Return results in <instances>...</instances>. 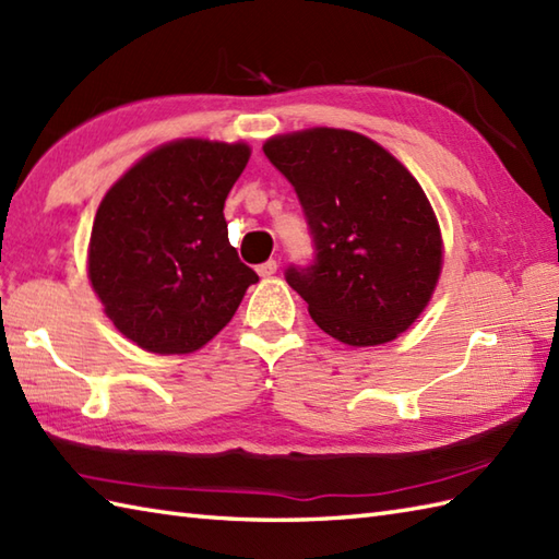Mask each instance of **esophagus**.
I'll use <instances>...</instances> for the list:
<instances>
[{"instance_id":"34e87169","label":"esophagus","mask_w":559,"mask_h":559,"mask_svg":"<svg viewBox=\"0 0 559 559\" xmlns=\"http://www.w3.org/2000/svg\"><path fill=\"white\" fill-rule=\"evenodd\" d=\"M276 271H278V261L276 259H269V261H264V264L257 266L259 276H273V273H276Z\"/></svg>"}]
</instances>
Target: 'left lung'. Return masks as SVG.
<instances>
[{
  "label": "left lung",
  "mask_w": 559,
  "mask_h": 559,
  "mask_svg": "<svg viewBox=\"0 0 559 559\" xmlns=\"http://www.w3.org/2000/svg\"><path fill=\"white\" fill-rule=\"evenodd\" d=\"M266 158L305 213L314 259L286 281L314 324L348 346L403 334L430 302L442 237L418 180L372 139L346 129L273 136Z\"/></svg>",
  "instance_id": "1"
}]
</instances>
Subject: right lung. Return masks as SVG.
Wrapping results in <instances>:
<instances>
[{
  "mask_svg": "<svg viewBox=\"0 0 559 559\" xmlns=\"http://www.w3.org/2000/svg\"><path fill=\"white\" fill-rule=\"evenodd\" d=\"M247 160L245 144L173 141L141 158L100 201L91 286L112 324L144 350H199L259 281L237 257L223 216Z\"/></svg>",
  "mask_w": 559,
  "mask_h": 559,
  "instance_id": "obj_1",
  "label": "right lung"
}]
</instances>
